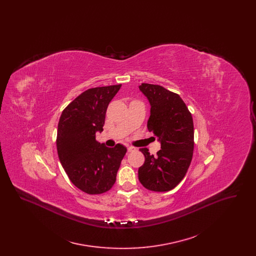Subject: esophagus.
<instances>
[{
  "label": "esophagus",
  "mask_w": 256,
  "mask_h": 256,
  "mask_svg": "<svg viewBox=\"0 0 256 256\" xmlns=\"http://www.w3.org/2000/svg\"><path fill=\"white\" fill-rule=\"evenodd\" d=\"M134 150H135V148H134V146H128V152H134Z\"/></svg>",
  "instance_id": "1"
}]
</instances>
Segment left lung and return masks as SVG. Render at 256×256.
<instances>
[{
  "instance_id": "obj_1",
  "label": "left lung",
  "mask_w": 256,
  "mask_h": 256,
  "mask_svg": "<svg viewBox=\"0 0 256 256\" xmlns=\"http://www.w3.org/2000/svg\"><path fill=\"white\" fill-rule=\"evenodd\" d=\"M139 89L150 104L148 130L158 137L161 150L154 156L146 148H140L145 162L138 178L148 190L170 191L182 180L193 158V118L180 95L150 84Z\"/></svg>"
}]
</instances>
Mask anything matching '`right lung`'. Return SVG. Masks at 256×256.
<instances>
[{"instance_id":"1","label":"right lung","mask_w":256,"mask_h":256,"mask_svg":"<svg viewBox=\"0 0 256 256\" xmlns=\"http://www.w3.org/2000/svg\"><path fill=\"white\" fill-rule=\"evenodd\" d=\"M121 84L91 88L76 98L63 110L58 126L56 146L68 178L82 191L102 194L116 182L126 148H108L96 140L102 132L106 113Z\"/></svg>"}]
</instances>
